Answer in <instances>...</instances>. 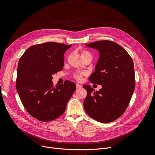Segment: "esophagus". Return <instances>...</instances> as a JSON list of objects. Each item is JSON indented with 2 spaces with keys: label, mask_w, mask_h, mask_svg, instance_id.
Instances as JSON below:
<instances>
[{
  "label": "esophagus",
  "mask_w": 155,
  "mask_h": 155,
  "mask_svg": "<svg viewBox=\"0 0 155 155\" xmlns=\"http://www.w3.org/2000/svg\"><path fill=\"white\" fill-rule=\"evenodd\" d=\"M76 86H77V89H80V88L81 87V86L80 84H77Z\"/></svg>",
  "instance_id": "esophagus-1"
}]
</instances>
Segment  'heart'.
Wrapping results in <instances>:
<instances>
[{
	"instance_id": "b5f03b06",
	"label": "heart",
	"mask_w": 155,
	"mask_h": 155,
	"mask_svg": "<svg viewBox=\"0 0 155 155\" xmlns=\"http://www.w3.org/2000/svg\"><path fill=\"white\" fill-rule=\"evenodd\" d=\"M91 56V53L86 50H82L81 51V58L82 57H84V56ZM85 74L83 73V72H75L74 74L73 75V77L77 80V81H81V79H82V77Z\"/></svg>"
}]
</instances>
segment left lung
I'll list each match as a JSON object with an SVG mask.
<instances>
[{"mask_svg":"<svg viewBox=\"0 0 155 155\" xmlns=\"http://www.w3.org/2000/svg\"><path fill=\"white\" fill-rule=\"evenodd\" d=\"M86 45L99 52L95 72L89 80L102 87L95 92L90 85L83 86L87 91L84 110L97 121L112 122L124 114L133 94L136 82L133 61L121 46L112 41H97Z\"/></svg>","mask_w":155,"mask_h":155,"instance_id":"8db88e82","label":"left lung"}]
</instances>
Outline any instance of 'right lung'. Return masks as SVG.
Listing matches in <instances>:
<instances>
[{"label":"right lung","instance_id":"1","mask_svg":"<svg viewBox=\"0 0 155 155\" xmlns=\"http://www.w3.org/2000/svg\"><path fill=\"white\" fill-rule=\"evenodd\" d=\"M71 46L40 43L30 47L19 59L16 90L27 112L39 121H50L61 116L76 89L71 81L56 86L52 81V75L62 70L64 54Z\"/></svg>","mask_w":155,"mask_h":155}]
</instances>
